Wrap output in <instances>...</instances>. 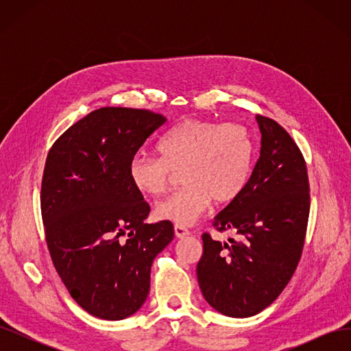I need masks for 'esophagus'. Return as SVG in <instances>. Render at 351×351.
I'll return each mask as SVG.
<instances>
[{
  "mask_svg": "<svg viewBox=\"0 0 351 351\" xmlns=\"http://www.w3.org/2000/svg\"><path fill=\"white\" fill-rule=\"evenodd\" d=\"M174 232H176V237H177V239H183V237H186V236L190 234L189 230H187L186 227L178 226V224L174 226Z\"/></svg>",
  "mask_w": 351,
  "mask_h": 351,
  "instance_id": "1",
  "label": "esophagus"
}]
</instances>
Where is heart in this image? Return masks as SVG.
I'll list each match as a JSON object with an SVG mask.
<instances>
[{
	"label": "heart",
	"instance_id": "1",
	"mask_svg": "<svg viewBox=\"0 0 351 351\" xmlns=\"http://www.w3.org/2000/svg\"><path fill=\"white\" fill-rule=\"evenodd\" d=\"M158 155L136 154L129 176L139 192L159 196L174 169H183L184 187L156 205V217L180 226H192L210 202L228 204L246 187L252 171L254 143L241 124L186 120L162 136Z\"/></svg>",
	"mask_w": 351,
	"mask_h": 351
}]
</instances>
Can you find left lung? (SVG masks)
Segmentation results:
<instances>
[{"instance_id":"obj_1","label":"left lung","mask_w":351,"mask_h":351,"mask_svg":"<svg viewBox=\"0 0 351 351\" xmlns=\"http://www.w3.org/2000/svg\"><path fill=\"white\" fill-rule=\"evenodd\" d=\"M259 159L243 192L214 218L237 240L221 244L208 234L197 263L205 300L231 317H249L268 307L289 284L299 263L309 218V180L302 152L290 134L256 115Z\"/></svg>"}]
</instances>
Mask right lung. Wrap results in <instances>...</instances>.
Listing matches in <instances>:
<instances>
[{
	"mask_svg": "<svg viewBox=\"0 0 351 351\" xmlns=\"http://www.w3.org/2000/svg\"><path fill=\"white\" fill-rule=\"evenodd\" d=\"M165 121L146 110L99 108L47 158L40 209L51 258L73 299L99 319L141 309L152 262L174 239L169 221L146 224L149 205L129 176L130 159Z\"/></svg>",
	"mask_w": 351,
	"mask_h": 351,
	"instance_id": "right-lung-1",
	"label": "right lung"
}]
</instances>
